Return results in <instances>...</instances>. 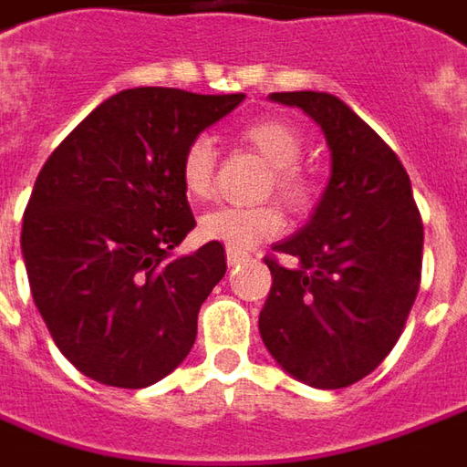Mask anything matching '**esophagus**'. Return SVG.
<instances>
[{
	"label": "esophagus",
	"instance_id": "esophagus-1",
	"mask_svg": "<svg viewBox=\"0 0 467 467\" xmlns=\"http://www.w3.org/2000/svg\"><path fill=\"white\" fill-rule=\"evenodd\" d=\"M226 259H228V266H236L241 265V262H246V259H249V254L239 252V249H226Z\"/></svg>",
	"mask_w": 467,
	"mask_h": 467
}]
</instances>
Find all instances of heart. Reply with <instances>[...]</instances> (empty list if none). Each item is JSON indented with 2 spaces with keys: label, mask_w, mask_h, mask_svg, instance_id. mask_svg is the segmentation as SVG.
Segmentation results:
<instances>
[{
  "label": "heart",
  "mask_w": 467,
  "mask_h": 467,
  "mask_svg": "<svg viewBox=\"0 0 467 467\" xmlns=\"http://www.w3.org/2000/svg\"><path fill=\"white\" fill-rule=\"evenodd\" d=\"M241 140L249 141L272 165L269 188H275L295 208L310 202L313 182L297 165L302 157L300 131L282 119H256L241 130ZM213 141L208 137H195L180 157V182L185 192L195 201L208 198L213 191ZM282 228H285V218L275 202H259V205H218L201 215L198 234L202 241H215L241 252L272 239Z\"/></svg>",
  "instance_id": "obj_1"
}]
</instances>
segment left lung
Here are the masks:
<instances>
[{"mask_svg": "<svg viewBox=\"0 0 467 467\" xmlns=\"http://www.w3.org/2000/svg\"><path fill=\"white\" fill-rule=\"evenodd\" d=\"M326 134L333 172L310 223L265 256L272 289L259 333L275 361L305 384L361 381L400 340L422 276L424 228L400 157L337 96L272 93Z\"/></svg>", "mask_w": 467, "mask_h": 467, "instance_id": "8db88e82", "label": "left lung"}]
</instances>
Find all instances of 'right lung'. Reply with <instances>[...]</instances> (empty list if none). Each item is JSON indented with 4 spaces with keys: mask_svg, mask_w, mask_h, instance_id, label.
<instances>
[{
    "mask_svg": "<svg viewBox=\"0 0 467 467\" xmlns=\"http://www.w3.org/2000/svg\"><path fill=\"white\" fill-rule=\"evenodd\" d=\"M244 93L144 86L96 106L56 147L22 218L32 300L67 361L99 384L141 389L191 353L198 310L226 275L208 241L167 259L195 228L180 157Z\"/></svg>",
    "mask_w": 467,
    "mask_h": 467,
    "instance_id": "add662e5",
    "label": "right lung"
}]
</instances>
